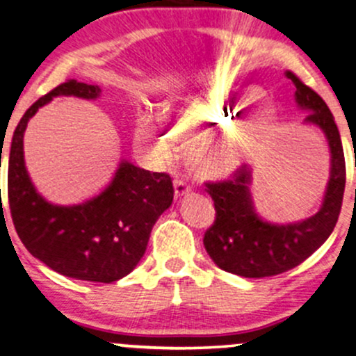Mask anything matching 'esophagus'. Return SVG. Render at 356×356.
I'll list each match as a JSON object with an SVG mask.
<instances>
[{"label": "esophagus", "instance_id": "obj_1", "mask_svg": "<svg viewBox=\"0 0 356 356\" xmlns=\"http://www.w3.org/2000/svg\"><path fill=\"white\" fill-rule=\"evenodd\" d=\"M191 192V187L187 186L186 182L184 181H174V197L175 199H182V197H186L187 194H189Z\"/></svg>", "mask_w": 356, "mask_h": 356}]
</instances>
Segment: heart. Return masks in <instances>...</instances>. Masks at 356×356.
I'll return each mask as SVG.
<instances>
[{"mask_svg": "<svg viewBox=\"0 0 356 356\" xmlns=\"http://www.w3.org/2000/svg\"><path fill=\"white\" fill-rule=\"evenodd\" d=\"M257 97L256 88L241 95L207 92L184 104L169 127L144 113L137 120L136 138L155 164L169 165L177 155V138L191 145L199 134H216L194 150L192 167L202 177H226L254 157L277 125V110L271 102L250 107Z\"/></svg>", "mask_w": 356, "mask_h": 356, "instance_id": "b5f03b06", "label": "heart"}]
</instances>
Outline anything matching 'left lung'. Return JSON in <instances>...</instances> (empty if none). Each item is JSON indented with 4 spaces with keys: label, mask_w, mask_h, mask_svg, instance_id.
<instances>
[{
    "label": "left lung",
    "mask_w": 356,
    "mask_h": 356,
    "mask_svg": "<svg viewBox=\"0 0 356 356\" xmlns=\"http://www.w3.org/2000/svg\"><path fill=\"white\" fill-rule=\"evenodd\" d=\"M295 83L298 107L308 115L306 125L325 134L330 147V179L321 207L312 218L275 224L257 214L252 204V175L248 165L236 170L231 181L206 184L216 207L214 224L204 234V248L224 271L243 277L281 275L301 264L330 238L341 211L345 192V154L338 127L328 105L295 73H286Z\"/></svg>",
    "instance_id": "1"
}]
</instances>
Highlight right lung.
Segmentation results:
<instances>
[{
	"label": "right lung",
	"instance_id": "obj_1",
	"mask_svg": "<svg viewBox=\"0 0 356 356\" xmlns=\"http://www.w3.org/2000/svg\"><path fill=\"white\" fill-rule=\"evenodd\" d=\"M100 92L97 85L68 80L24 112L8 155V202L15 229L36 259L73 280L113 283L137 266L154 224L172 204L169 174L120 161L112 182L99 195L58 206L36 191L23 154L24 130L38 108L55 97L95 100Z\"/></svg>",
	"mask_w": 356,
	"mask_h": 356
}]
</instances>
